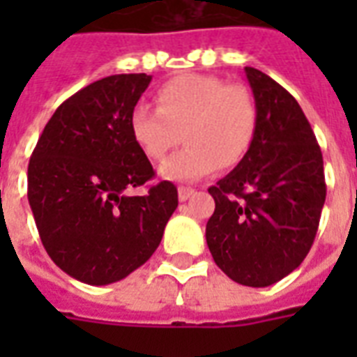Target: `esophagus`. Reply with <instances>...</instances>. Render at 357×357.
Returning <instances> with one entry per match:
<instances>
[{"label": "esophagus", "mask_w": 357, "mask_h": 357, "mask_svg": "<svg viewBox=\"0 0 357 357\" xmlns=\"http://www.w3.org/2000/svg\"><path fill=\"white\" fill-rule=\"evenodd\" d=\"M192 195H195V189H190V187H179L178 189L179 202H187Z\"/></svg>", "instance_id": "obj_1"}]
</instances>
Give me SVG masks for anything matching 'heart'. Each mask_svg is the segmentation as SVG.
Here are the masks:
<instances>
[{
    "instance_id": "1",
    "label": "heart",
    "mask_w": 357,
    "mask_h": 357,
    "mask_svg": "<svg viewBox=\"0 0 357 357\" xmlns=\"http://www.w3.org/2000/svg\"><path fill=\"white\" fill-rule=\"evenodd\" d=\"M157 107L137 103L129 113V133L142 153L161 161L187 142L159 168L162 178L200 179L220 165L235 167L252 148L257 131V105L243 85H226L220 77L187 74L174 77L155 92Z\"/></svg>"
}]
</instances>
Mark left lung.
Returning a JSON list of instances; mask_svg holds the SVG:
<instances>
[{
  "instance_id": "1",
  "label": "left lung",
  "mask_w": 357,
  "mask_h": 357,
  "mask_svg": "<svg viewBox=\"0 0 357 357\" xmlns=\"http://www.w3.org/2000/svg\"><path fill=\"white\" fill-rule=\"evenodd\" d=\"M257 105L252 148L209 187L206 238L218 268L248 287H268L304 261L326 200L321 146L298 102L261 70L244 68Z\"/></svg>"
}]
</instances>
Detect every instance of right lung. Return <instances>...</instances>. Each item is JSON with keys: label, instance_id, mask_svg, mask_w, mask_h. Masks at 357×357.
Instances as JSON below:
<instances>
[{"label": "right lung", "instance_id": "obj_1", "mask_svg": "<svg viewBox=\"0 0 357 357\" xmlns=\"http://www.w3.org/2000/svg\"><path fill=\"white\" fill-rule=\"evenodd\" d=\"M150 81L109 75L75 92L29 159L27 198L42 244L61 271L89 285L119 282L144 265L178 207L170 181L129 195L155 176L129 133V113Z\"/></svg>", "mask_w": 357, "mask_h": 357}]
</instances>
